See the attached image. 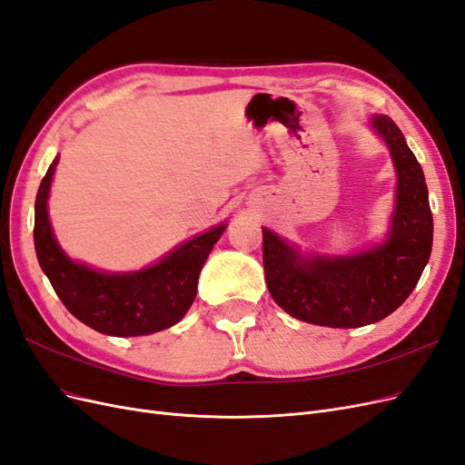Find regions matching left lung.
<instances>
[{"label":"left lung","instance_id":"left-lung-1","mask_svg":"<svg viewBox=\"0 0 465 465\" xmlns=\"http://www.w3.org/2000/svg\"><path fill=\"white\" fill-rule=\"evenodd\" d=\"M398 174L396 205L380 244L355 254H302L273 231L263 232V272L273 301L292 318L328 328H361L384 320L415 289L430 258L432 213L423 168L393 120L374 114Z\"/></svg>","mask_w":465,"mask_h":465}]
</instances>
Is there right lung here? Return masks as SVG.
I'll return each mask as SVG.
<instances>
[{"label":"right lung","mask_w":465,"mask_h":465,"mask_svg":"<svg viewBox=\"0 0 465 465\" xmlns=\"http://www.w3.org/2000/svg\"><path fill=\"white\" fill-rule=\"evenodd\" d=\"M60 154L42 178L35 202L36 258L65 308L85 326L116 337L149 335L186 316L198 292L202 267L227 223L178 244L139 272L110 273L69 258L48 219V195Z\"/></svg>","instance_id":"right-lung-1"}]
</instances>
